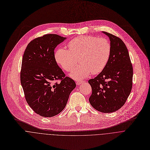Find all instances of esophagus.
<instances>
[{"instance_id":"obj_1","label":"esophagus","mask_w":150,"mask_h":150,"mask_svg":"<svg viewBox=\"0 0 150 150\" xmlns=\"http://www.w3.org/2000/svg\"><path fill=\"white\" fill-rule=\"evenodd\" d=\"M83 81H77L76 82V85H80L81 83H83Z\"/></svg>"}]
</instances>
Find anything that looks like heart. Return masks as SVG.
<instances>
[{
  "label": "heart",
  "mask_w": 150,
  "mask_h": 150,
  "mask_svg": "<svg viewBox=\"0 0 150 150\" xmlns=\"http://www.w3.org/2000/svg\"><path fill=\"white\" fill-rule=\"evenodd\" d=\"M68 49L59 47L55 58L67 72L74 68L78 58L80 64L71 74V76L76 80L86 78L91 72H101L106 67L111 52V45L107 39L93 36H77L68 43Z\"/></svg>",
  "instance_id": "b5f03b06"
}]
</instances>
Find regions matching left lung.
I'll use <instances>...</instances> for the list:
<instances>
[{"instance_id": "8db88e82", "label": "left lung", "mask_w": 150, "mask_h": 150, "mask_svg": "<svg viewBox=\"0 0 150 150\" xmlns=\"http://www.w3.org/2000/svg\"><path fill=\"white\" fill-rule=\"evenodd\" d=\"M111 41L109 61L97 76L88 81L92 88L90 104L97 111L113 112L126 102L132 86L133 69L128 49L118 37L103 32Z\"/></svg>"}]
</instances>
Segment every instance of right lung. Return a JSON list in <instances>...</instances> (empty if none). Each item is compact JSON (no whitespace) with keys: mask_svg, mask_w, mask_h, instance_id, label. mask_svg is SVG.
<instances>
[{"mask_svg":"<svg viewBox=\"0 0 150 150\" xmlns=\"http://www.w3.org/2000/svg\"><path fill=\"white\" fill-rule=\"evenodd\" d=\"M66 38L46 34L30 41L24 52L21 82L32 110L44 117L59 114L65 107L75 81L57 63L54 50Z\"/></svg>","mask_w":150,"mask_h":150,"instance_id":"obj_1","label":"right lung"}]
</instances>
